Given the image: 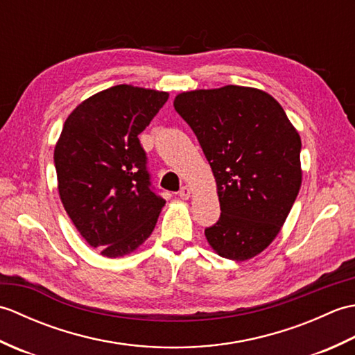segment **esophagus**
I'll use <instances>...</instances> for the list:
<instances>
[{"mask_svg": "<svg viewBox=\"0 0 355 355\" xmlns=\"http://www.w3.org/2000/svg\"><path fill=\"white\" fill-rule=\"evenodd\" d=\"M191 193H192V191H191L189 186H183L182 189H180V192H178L180 198H182V200H189L191 198Z\"/></svg>", "mask_w": 355, "mask_h": 355, "instance_id": "1", "label": "esophagus"}]
</instances>
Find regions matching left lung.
Instances as JSON below:
<instances>
[{"mask_svg":"<svg viewBox=\"0 0 355 355\" xmlns=\"http://www.w3.org/2000/svg\"><path fill=\"white\" fill-rule=\"evenodd\" d=\"M173 107L216 182L221 215L205 230L207 243L223 258H253L281 232L299 193V132L276 99L250 87L186 92Z\"/></svg>","mask_w":355,"mask_h":355,"instance_id":"1","label":"left lung"}]
</instances>
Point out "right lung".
Here are the masks:
<instances>
[{"label":"right lung","mask_w":355,"mask_h":355,"mask_svg":"<svg viewBox=\"0 0 355 355\" xmlns=\"http://www.w3.org/2000/svg\"><path fill=\"white\" fill-rule=\"evenodd\" d=\"M168 97L132 85L103 89L73 110L56 143L65 212L82 238L107 258L145 243L166 202L150 186L139 134Z\"/></svg>","instance_id":"add662e5"}]
</instances>
